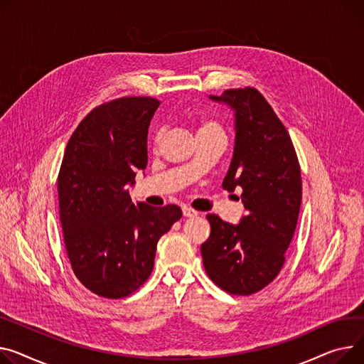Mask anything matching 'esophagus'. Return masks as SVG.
<instances>
[{"mask_svg": "<svg viewBox=\"0 0 364 364\" xmlns=\"http://www.w3.org/2000/svg\"><path fill=\"white\" fill-rule=\"evenodd\" d=\"M183 215L187 216V218H191V216H196L198 212L195 209H191L188 206H183Z\"/></svg>", "mask_w": 364, "mask_h": 364, "instance_id": "1", "label": "esophagus"}]
</instances>
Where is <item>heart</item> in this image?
<instances>
[{"label":"heart","instance_id":"heart-1","mask_svg":"<svg viewBox=\"0 0 364 364\" xmlns=\"http://www.w3.org/2000/svg\"><path fill=\"white\" fill-rule=\"evenodd\" d=\"M216 132L224 133V132H223V129H221V126L218 124V123H215V121H210V119H203V121H200L199 129H198V134L216 133ZM161 137H162V132L159 130V132L155 134V143H159Z\"/></svg>","mask_w":364,"mask_h":364}]
</instances>
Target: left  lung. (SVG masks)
<instances>
[{"label": "left lung", "instance_id": "obj_1", "mask_svg": "<svg viewBox=\"0 0 364 364\" xmlns=\"http://www.w3.org/2000/svg\"><path fill=\"white\" fill-rule=\"evenodd\" d=\"M216 102L235 112L234 155L223 187L243 190L247 210L240 224L206 215L210 235L200 246L209 278L224 291L250 296L282 269L301 205V174L289 134L255 87L228 89Z\"/></svg>", "mask_w": 364, "mask_h": 364}]
</instances>
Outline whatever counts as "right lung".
<instances>
[{
    "instance_id": "1",
    "label": "right lung",
    "mask_w": 364,
    "mask_h": 364,
    "mask_svg": "<svg viewBox=\"0 0 364 364\" xmlns=\"http://www.w3.org/2000/svg\"><path fill=\"white\" fill-rule=\"evenodd\" d=\"M159 104L126 96L93 108L61 162L60 221L71 269L105 299H124L146 282L158 240L183 215L177 205H134L127 188L148 165V129Z\"/></svg>"
}]
</instances>
